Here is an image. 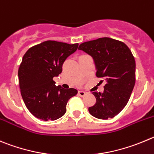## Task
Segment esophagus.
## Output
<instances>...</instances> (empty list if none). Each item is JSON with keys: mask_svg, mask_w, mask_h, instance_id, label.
I'll use <instances>...</instances> for the list:
<instances>
[{"mask_svg": "<svg viewBox=\"0 0 154 154\" xmlns=\"http://www.w3.org/2000/svg\"><path fill=\"white\" fill-rule=\"evenodd\" d=\"M86 92L85 91H82V90H79L78 91V95L80 96V97H84L86 95Z\"/></svg>", "mask_w": 154, "mask_h": 154, "instance_id": "1", "label": "esophagus"}]
</instances>
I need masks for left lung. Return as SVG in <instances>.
I'll return each instance as SVG.
<instances>
[{
  "mask_svg": "<svg viewBox=\"0 0 154 154\" xmlns=\"http://www.w3.org/2000/svg\"><path fill=\"white\" fill-rule=\"evenodd\" d=\"M78 49L91 55L97 77L106 82L103 93L93 92L96 103L88 110L100 119H112L127 105L135 84V60L122 42L108 37L86 42Z\"/></svg>",
  "mask_w": 154,
  "mask_h": 154,
  "instance_id": "8db88e82",
  "label": "left lung"
}]
</instances>
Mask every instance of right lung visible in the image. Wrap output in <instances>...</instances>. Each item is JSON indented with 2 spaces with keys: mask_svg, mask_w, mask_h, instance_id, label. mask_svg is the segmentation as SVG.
I'll return each instance as SVG.
<instances>
[{
  "mask_svg": "<svg viewBox=\"0 0 154 154\" xmlns=\"http://www.w3.org/2000/svg\"><path fill=\"white\" fill-rule=\"evenodd\" d=\"M77 47L78 43L48 40L31 47L23 55L18 70L20 88L26 106L35 117L54 121L65 114L67 101L77 90L56 87L53 77L61 74L64 61Z\"/></svg>",
  "mask_w": 154,
  "mask_h": 154,
  "instance_id": "obj_1",
  "label": "right lung"
}]
</instances>
